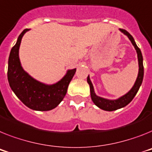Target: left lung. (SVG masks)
<instances>
[{
    "label": "left lung",
    "instance_id": "8db88e82",
    "mask_svg": "<svg viewBox=\"0 0 152 152\" xmlns=\"http://www.w3.org/2000/svg\"><path fill=\"white\" fill-rule=\"evenodd\" d=\"M120 31L123 32L124 35H127L128 38H129L130 41L131 42V43L133 44V45L134 46L135 49H136V52L137 53V58H138V65H139V71H138V75H137V78L136 80V82H135L134 85L131 90H130L127 94H126L125 95L120 97L119 99L114 100H107V99H104V98L100 97L95 94L94 90V86H93V84H92L91 81L90 80V77L88 76L87 77V83L90 85V95H91L92 100L94 102L95 105H96L98 107H100V109L104 110H107V111H113V110H116L117 109H120V108L124 107H125L126 105L129 104L131 100H133L134 97L135 96V95L137 94V91H138L139 88L141 86V83H142V81H143V77H144V66H143V57H142V54H141V52L140 50V48L137 47V45L135 43L134 40V38L130 35L129 32H127V31L124 30V29L120 28Z\"/></svg>",
    "mask_w": 152,
    "mask_h": 152
}]
</instances>
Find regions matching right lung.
Masks as SVG:
<instances>
[{"instance_id":"right-lung-1","label":"right lung","mask_w":152,"mask_h":152,"mask_svg":"<svg viewBox=\"0 0 152 152\" xmlns=\"http://www.w3.org/2000/svg\"><path fill=\"white\" fill-rule=\"evenodd\" d=\"M29 29H25L11 48L8 58L7 80L15 95L28 107L47 111L56 107L66 96L68 86L76 69L68 70L66 76L53 85H45L33 79L23 69L18 51L21 39Z\"/></svg>"}]
</instances>
